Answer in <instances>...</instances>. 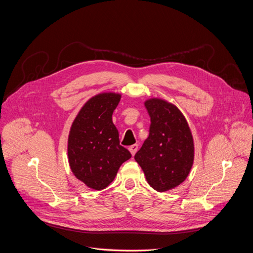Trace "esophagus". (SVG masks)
<instances>
[{
  "instance_id": "esophagus-1",
  "label": "esophagus",
  "mask_w": 253,
  "mask_h": 253,
  "mask_svg": "<svg viewBox=\"0 0 253 253\" xmlns=\"http://www.w3.org/2000/svg\"><path fill=\"white\" fill-rule=\"evenodd\" d=\"M137 150H138V145H137V144H134V145H131V146L129 147V151L131 152L132 156L135 155V153L137 152Z\"/></svg>"
}]
</instances>
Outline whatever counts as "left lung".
I'll use <instances>...</instances> for the list:
<instances>
[{
	"instance_id": "8db88e82",
	"label": "left lung",
	"mask_w": 253,
	"mask_h": 253,
	"mask_svg": "<svg viewBox=\"0 0 253 253\" xmlns=\"http://www.w3.org/2000/svg\"><path fill=\"white\" fill-rule=\"evenodd\" d=\"M150 116L149 136L135 154L149 185L159 192L181 184L194 160V144L188 123L176 106L161 99L145 102Z\"/></svg>"
}]
</instances>
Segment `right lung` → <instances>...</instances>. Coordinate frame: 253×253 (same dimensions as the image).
I'll return each instance as SVG.
<instances>
[{
    "mask_svg": "<svg viewBox=\"0 0 253 253\" xmlns=\"http://www.w3.org/2000/svg\"><path fill=\"white\" fill-rule=\"evenodd\" d=\"M120 94L102 93L91 98L72 124L68 139L69 164L88 187L102 190L109 185L131 153L120 145L112 114Z\"/></svg>",
    "mask_w": 253,
    "mask_h": 253,
    "instance_id": "add662e5",
    "label": "right lung"
}]
</instances>
